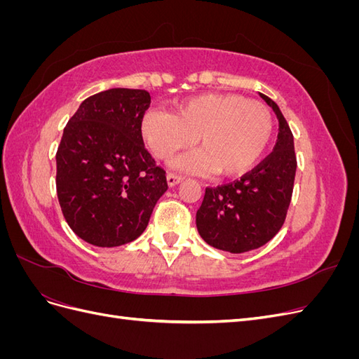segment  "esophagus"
<instances>
[{
    "label": "esophagus",
    "mask_w": 359,
    "mask_h": 359,
    "mask_svg": "<svg viewBox=\"0 0 359 359\" xmlns=\"http://www.w3.org/2000/svg\"><path fill=\"white\" fill-rule=\"evenodd\" d=\"M166 180H168V184L169 186L172 187V186H177V184H180L181 181H182V177L181 175H177V173H168V177H166Z\"/></svg>",
    "instance_id": "1"
}]
</instances>
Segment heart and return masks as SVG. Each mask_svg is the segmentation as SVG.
I'll list each match as a JSON object with an SVG mask.
<instances>
[{
    "instance_id": "1",
    "label": "heart",
    "mask_w": 359,
    "mask_h": 359,
    "mask_svg": "<svg viewBox=\"0 0 359 359\" xmlns=\"http://www.w3.org/2000/svg\"><path fill=\"white\" fill-rule=\"evenodd\" d=\"M139 130L158 160H169L187 149L196 137L201 151L177 160V168L238 177L264 156L274 133V118L268 106L257 100L208 93L177 103L172 114L147 111Z\"/></svg>"
}]
</instances>
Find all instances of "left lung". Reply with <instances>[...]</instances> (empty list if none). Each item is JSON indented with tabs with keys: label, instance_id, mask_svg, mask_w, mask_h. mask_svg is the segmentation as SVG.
<instances>
[{
	"label": "left lung",
	"instance_id": "1",
	"mask_svg": "<svg viewBox=\"0 0 359 359\" xmlns=\"http://www.w3.org/2000/svg\"><path fill=\"white\" fill-rule=\"evenodd\" d=\"M259 94L278 118L274 151L240 180L206 187L196 212L203 241L229 253L250 252L273 240L286 220L295 182L292 130L277 103Z\"/></svg>",
	"mask_w": 359,
	"mask_h": 359
}]
</instances>
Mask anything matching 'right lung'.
Wrapping results in <instances>:
<instances>
[{"label": "right lung", "mask_w": 359, "mask_h": 359, "mask_svg": "<svg viewBox=\"0 0 359 359\" xmlns=\"http://www.w3.org/2000/svg\"><path fill=\"white\" fill-rule=\"evenodd\" d=\"M145 90L112 88L83 100L57 151V194L64 219L83 241L116 247L147 229L168 190L140 136L149 107Z\"/></svg>", "instance_id": "obj_1"}]
</instances>
